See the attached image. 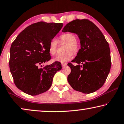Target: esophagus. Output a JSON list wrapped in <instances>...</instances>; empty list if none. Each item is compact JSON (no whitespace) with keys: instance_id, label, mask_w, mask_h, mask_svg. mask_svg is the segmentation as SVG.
Segmentation results:
<instances>
[{"instance_id":"1","label":"esophagus","mask_w":124,"mask_h":124,"mask_svg":"<svg viewBox=\"0 0 124 124\" xmlns=\"http://www.w3.org/2000/svg\"><path fill=\"white\" fill-rule=\"evenodd\" d=\"M66 66H67V63H62V66L63 67H64Z\"/></svg>"}]
</instances>
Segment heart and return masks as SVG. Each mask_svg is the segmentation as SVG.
<instances>
[{
  "instance_id": "heart-1",
  "label": "heart",
  "mask_w": 124,
  "mask_h": 124,
  "mask_svg": "<svg viewBox=\"0 0 124 124\" xmlns=\"http://www.w3.org/2000/svg\"><path fill=\"white\" fill-rule=\"evenodd\" d=\"M61 39L64 42L67 43L66 47V53L60 54L57 55L53 61L59 62H66L70 60L72 58L73 54H76L79 51V46L77 44V38L74 34L72 33H66L63 34L61 36ZM57 47H58V40L56 38H53L50 41L49 44V52L52 55L55 54L57 52Z\"/></svg>"
}]
</instances>
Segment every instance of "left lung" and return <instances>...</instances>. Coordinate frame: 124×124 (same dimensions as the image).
Returning <instances> with one entry per match:
<instances>
[{
	"label": "left lung",
	"instance_id": "1",
	"mask_svg": "<svg viewBox=\"0 0 124 124\" xmlns=\"http://www.w3.org/2000/svg\"><path fill=\"white\" fill-rule=\"evenodd\" d=\"M62 32L76 34L80 49L72 62L67 65L71 72L67 80L76 91L93 93L105 83L111 66L110 49L105 37L96 25L88 20H75L67 23Z\"/></svg>",
	"mask_w": 124,
	"mask_h": 124
}]
</instances>
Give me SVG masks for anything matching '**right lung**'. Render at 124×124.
Returning a JSON list of instances; mask_svg holds the SVG:
<instances>
[{
	"label": "right lung",
	"instance_id": "add662e5",
	"mask_svg": "<svg viewBox=\"0 0 124 124\" xmlns=\"http://www.w3.org/2000/svg\"><path fill=\"white\" fill-rule=\"evenodd\" d=\"M63 23L39 22L24 29L12 43L10 49L9 68L15 85L31 95L46 92L52 85L55 73L62 69L61 63L43 64L50 60L49 44Z\"/></svg>",
	"mask_w": 124,
	"mask_h": 124
}]
</instances>
